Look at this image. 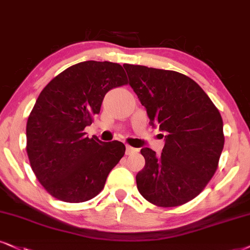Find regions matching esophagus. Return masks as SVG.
I'll use <instances>...</instances> for the list:
<instances>
[{
    "label": "esophagus",
    "instance_id": "34e87169",
    "mask_svg": "<svg viewBox=\"0 0 250 250\" xmlns=\"http://www.w3.org/2000/svg\"><path fill=\"white\" fill-rule=\"evenodd\" d=\"M138 149H135V148H133V147H131V146H126V150H125V153H126V155H131V154H133V153H135L137 152Z\"/></svg>",
    "mask_w": 250,
    "mask_h": 250
}]
</instances>
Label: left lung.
I'll return each instance as SVG.
<instances>
[{
	"instance_id": "obj_1",
	"label": "left lung",
	"mask_w": 250,
	"mask_h": 250,
	"mask_svg": "<svg viewBox=\"0 0 250 250\" xmlns=\"http://www.w3.org/2000/svg\"><path fill=\"white\" fill-rule=\"evenodd\" d=\"M124 68L150 125L167 134L161 155L141 149L146 163L135 176L138 190L161 208L186 204L204 190L218 168L225 143L219 110L187 75L139 64L125 63Z\"/></svg>"
}]
</instances>
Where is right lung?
Masks as SVG:
<instances>
[{"label": "right lung", "instance_id": "right-lung-1", "mask_svg": "<svg viewBox=\"0 0 250 250\" xmlns=\"http://www.w3.org/2000/svg\"><path fill=\"white\" fill-rule=\"evenodd\" d=\"M127 84L125 70L109 61H83L42 89L26 124L31 168L46 191L67 203H82L103 190L125 154V145L85 137L105 94Z\"/></svg>", "mask_w": 250, "mask_h": 250}]
</instances>
